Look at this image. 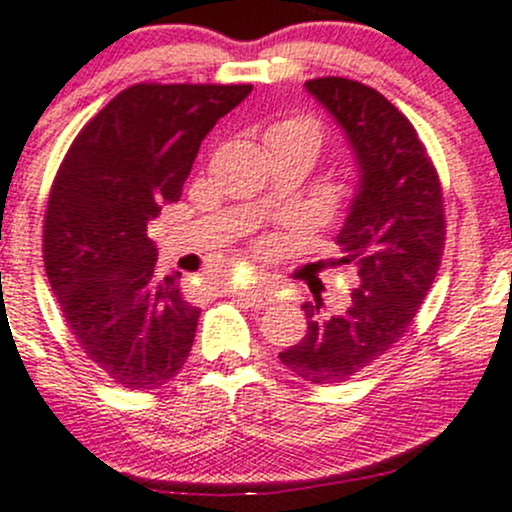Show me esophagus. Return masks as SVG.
I'll list each match as a JSON object with an SVG mask.
<instances>
[{"mask_svg": "<svg viewBox=\"0 0 512 512\" xmlns=\"http://www.w3.org/2000/svg\"><path fill=\"white\" fill-rule=\"evenodd\" d=\"M233 294L240 301H245L252 309H265L267 304H272V289L265 284H255V287H233Z\"/></svg>", "mask_w": 512, "mask_h": 512, "instance_id": "obj_1", "label": "esophagus"}]
</instances>
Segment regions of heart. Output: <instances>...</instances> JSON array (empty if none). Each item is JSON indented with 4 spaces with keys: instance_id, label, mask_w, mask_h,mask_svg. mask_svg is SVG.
Returning a JSON list of instances; mask_svg holds the SVG:
<instances>
[{
    "instance_id": "obj_1",
    "label": "heart",
    "mask_w": 512,
    "mask_h": 512,
    "mask_svg": "<svg viewBox=\"0 0 512 512\" xmlns=\"http://www.w3.org/2000/svg\"><path fill=\"white\" fill-rule=\"evenodd\" d=\"M321 137H324V129L321 122L311 115H287L282 120H277L267 132V144L277 147V144H292V142H304L311 147L319 149ZM257 252H265V245H257Z\"/></svg>"
}]
</instances>
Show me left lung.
Segmentation results:
<instances>
[{"label":"left lung","instance_id":"left-lung-1","mask_svg":"<svg viewBox=\"0 0 512 512\" xmlns=\"http://www.w3.org/2000/svg\"><path fill=\"white\" fill-rule=\"evenodd\" d=\"M346 129L360 164V191L336 235L360 284L341 314L306 301V336L279 353L294 375L336 385L373 365L405 336L437 277L446 242L441 181L417 129L383 93L351 78L306 80Z\"/></svg>","mask_w":512,"mask_h":512}]
</instances>
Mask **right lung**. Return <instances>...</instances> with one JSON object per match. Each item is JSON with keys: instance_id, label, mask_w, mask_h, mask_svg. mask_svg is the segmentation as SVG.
Wrapping results in <instances>:
<instances>
[{"instance_id": "right-lung-1", "label": "right lung", "mask_w": 512, "mask_h": 512, "mask_svg": "<svg viewBox=\"0 0 512 512\" xmlns=\"http://www.w3.org/2000/svg\"><path fill=\"white\" fill-rule=\"evenodd\" d=\"M252 85L134 83L78 132L43 215V267L75 343L125 390L179 375L201 311L154 272L147 225L181 188L201 139Z\"/></svg>"}]
</instances>
